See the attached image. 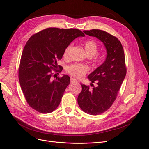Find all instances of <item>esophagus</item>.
<instances>
[{
	"label": "esophagus",
	"instance_id": "obj_1",
	"mask_svg": "<svg viewBox=\"0 0 149 149\" xmlns=\"http://www.w3.org/2000/svg\"><path fill=\"white\" fill-rule=\"evenodd\" d=\"M78 82V81H77L76 79L71 78V83H74V82Z\"/></svg>",
	"mask_w": 149,
	"mask_h": 149
}]
</instances>
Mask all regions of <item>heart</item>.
Segmentation results:
<instances>
[{"mask_svg": "<svg viewBox=\"0 0 149 149\" xmlns=\"http://www.w3.org/2000/svg\"><path fill=\"white\" fill-rule=\"evenodd\" d=\"M71 47H72V45H70L65 48L63 52V56L65 57H67L68 56ZM84 49L88 56L92 57L97 53L98 47L94 41L88 40L86 41L84 43ZM88 70V68L86 65L79 63H74L67 68V71L68 73L75 78H78L84 76Z\"/></svg>", "mask_w": 149, "mask_h": 149, "instance_id": "obj_1", "label": "heart"}]
</instances>
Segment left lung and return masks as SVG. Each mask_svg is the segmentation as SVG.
Wrapping results in <instances>:
<instances>
[{
	"mask_svg": "<svg viewBox=\"0 0 149 149\" xmlns=\"http://www.w3.org/2000/svg\"><path fill=\"white\" fill-rule=\"evenodd\" d=\"M86 35L97 38L103 43L107 55L105 61L89 74L87 78L97 86L89 89L81 84L82 91L78 97L81 109L90 115L97 116L109 109L126 76L125 59L122 45L116 37L103 31H84Z\"/></svg>",
	"mask_w": 149,
	"mask_h": 149,
	"instance_id": "obj_1",
	"label": "left lung"
}]
</instances>
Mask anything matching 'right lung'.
Wrapping results in <instances>:
<instances>
[{
	"label": "right lung",
	"instance_id": "right-lung-1",
	"mask_svg": "<svg viewBox=\"0 0 149 149\" xmlns=\"http://www.w3.org/2000/svg\"><path fill=\"white\" fill-rule=\"evenodd\" d=\"M85 35L77 29L47 28L33 35L22 51L19 81L29 105L41 113H50L60 104L70 77L51 79V70L57 68L65 48ZM61 68V66H58ZM61 69L60 71H62Z\"/></svg>",
	"mask_w": 149,
	"mask_h": 149
}]
</instances>
